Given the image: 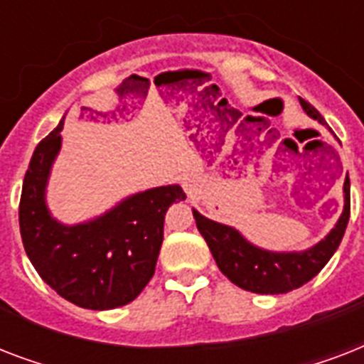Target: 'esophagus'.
Returning <instances> with one entry per match:
<instances>
[{
  "mask_svg": "<svg viewBox=\"0 0 364 364\" xmlns=\"http://www.w3.org/2000/svg\"><path fill=\"white\" fill-rule=\"evenodd\" d=\"M183 188H185V193H187L188 198H194V196L202 191V183H200L198 177L187 176L183 177Z\"/></svg>",
  "mask_w": 364,
  "mask_h": 364,
  "instance_id": "obj_1",
  "label": "esophagus"
}]
</instances>
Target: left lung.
Masks as SVG:
<instances>
[{
    "label": "left lung",
    "mask_w": 364,
    "mask_h": 364,
    "mask_svg": "<svg viewBox=\"0 0 364 364\" xmlns=\"http://www.w3.org/2000/svg\"><path fill=\"white\" fill-rule=\"evenodd\" d=\"M300 100L310 119L327 126L319 111ZM194 221L204 236L219 270L238 287L257 294H283L302 287L327 264L344 238L350 221V177L344 179V210L334 228L323 240L302 251H272L255 245L234 227L211 221L193 210Z\"/></svg>",
    "instance_id": "8db88e82"
}]
</instances>
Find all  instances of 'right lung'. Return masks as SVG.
<instances>
[{"mask_svg":"<svg viewBox=\"0 0 364 364\" xmlns=\"http://www.w3.org/2000/svg\"><path fill=\"white\" fill-rule=\"evenodd\" d=\"M64 119L33 151L20 196L18 223L26 255L43 282L87 310H113L151 282L164 240V215L185 200L179 185L130 194L102 215L65 225L50 213L47 185Z\"/></svg>","mask_w":364,"mask_h":364,"instance_id":"add662e5","label":"right lung"}]
</instances>
